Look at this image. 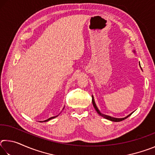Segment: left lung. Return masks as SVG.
Instances as JSON below:
<instances>
[{"instance_id": "8db88e82", "label": "left lung", "mask_w": 155, "mask_h": 155, "mask_svg": "<svg viewBox=\"0 0 155 155\" xmlns=\"http://www.w3.org/2000/svg\"><path fill=\"white\" fill-rule=\"evenodd\" d=\"M133 52H135V51H133ZM141 67V66H140ZM142 70V69H141ZM91 97H92V103H93V105H94V108H95V109H96V111H97V113H98V114L101 115V116H102V117H103L104 118H105V119H107V120H111V121H112V122H120V121H122V120H125L126 118H127L128 117H129L130 115L133 114V113H131L130 114H129V115H128L127 117H122V118H116V117H111V116H109V115H104V114H101V111H99V109H98V107H97V106H96V103H95V101H94V96H91Z\"/></svg>"}]
</instances>
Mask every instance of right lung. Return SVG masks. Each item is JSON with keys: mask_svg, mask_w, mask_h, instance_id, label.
<instances>
[{"mask_svg": "<svg viewBox=\"0 0 155 155\" xmlns=\"http://www.w3.org/2000/svg\"><path fill=\"white\" fill-rule=\"evenodd\" d=\"M58 115H56V116H53V117H50V118H48V120H44V121H40L41 122H48V121H49L50 120H51V119H53V118H54V117H57L58 116Z\"/></svg>", "mask_w": 155, "mask_h": 155, "instance_id": "obj_1", "label": "right lung"}]
</instances>
